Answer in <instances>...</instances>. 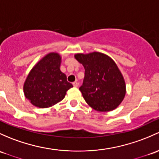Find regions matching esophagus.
Returning a JSON list of instances; mask_svg holds the SVG:
<instances>
[{
  "mask_svg": "<svg viewBox=\"0 0 159 159\" xmlns=\"http://www.w3.org/2000/svg\"><path fill=\"white\" fill-rule=\"evenodd\" d=\"M73 86L75 87V88H77V87L78 86V83L77 82V81H75V82H73Z\"/></svg>",
  "mask_w": 159,
  "mask_h": 159,
  "instance_id": "34e87169",
  "label": "esophagus"
}]
</instances>
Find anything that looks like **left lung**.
I'll return each mask as SVG.
<instances>
[{
	"mask_svg": "<svg viewBox=\"0 0 159 159\" xmlns=\"http://www.w3.org/2000/svg\"><path fill=\"white\" fill-rule=\"evenodd\" d=\"M75 58L84 68V78L79 90L93 110L108 112L116 109L126 95V83L117 65L99 52L77 53Z\"/></svg>",
	"mask_w": 159,
	"mask_h": 159,
	"instance_id": "left-lung-1",
	"label": "left lung"
}]
</instances>
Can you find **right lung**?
Listing matches in <instances>:
<instances>
[{
    "mask_svg": "<svg viewBox=\"0 0 159 159\" xmlns=\"http://www.w3.org/2000/svg\"><path fill=\"white\" fill-rule=\"evenodd\" d=\"M61 57L50 52L33 67L23 84L25 98L35 107L48 108L62 101L73 85L61 72Z\"/></svg>",
    "mask_w": 159,
    "mask_h": 159,
    "instance_id": "1",
    "label": "right lung"
}]
</instances>
